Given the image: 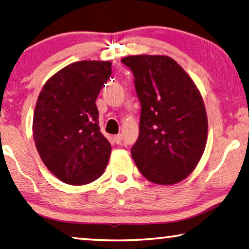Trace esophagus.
Returning a JSON list of instances; mask_svg holds the SVG:
<instances>
[{
	"instance_id": "esophagus-1",
	"label": "esophagus",
	"mask_w": 249,
	"mask_h": 249,
	"mask_svg": "<svg viewBox=\"0 0 249 249\" xmlns=\"http://www.w3.org/2000/svg\"><path fill=\"white\" fill-rule=\"evenodd\" d=\"M114 141L117 143V144H121L122 141H123V135L122 134H117L114 136Z\"/></svg>"
}]
</instances>
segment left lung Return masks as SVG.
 <instances>
[{
	"instance_id": "1",
	"label": "left lung",
	"mask_w": 249,
	"mask_h": 249,
	"mask_svg": "<svg viewBox=\"0 0 249 249\" xmlns=\"http://www.w3.org/2000/svg\"><path fill=\"white\" fill-rule=\"evenodd\" d=\"M132 70L141 103L131 153L140 173L159 185L179 183L197 166L208 139V116L191 76L169 56L122 58Z\"/></svg>"
}]
</instances>
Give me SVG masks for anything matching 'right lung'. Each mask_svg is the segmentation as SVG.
Instances as JSON below:
<instances>
[{
	"label": "right lung",
	"instance_id": "right-lung-1",
	"mask_svg": "<svg viewBox=\"0 0 249 249\" xmlns=\"http://www.w3.org/2000/svg\"><path fill=\"white\" fill-rule=\"evenodd\" d=\"M110 74L109 61L72 63L51 76L38 96L35 144L63 183L89 184L106 169L111 146L100 132L96 99Z\"/></svg>",
	"mask_w": 249,
	"mask_h": 249
}]
</instances>
